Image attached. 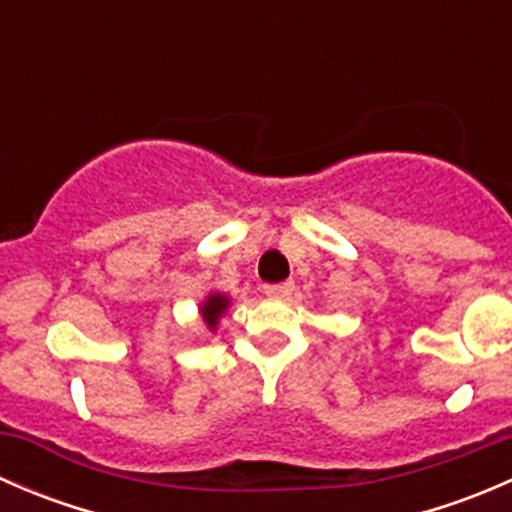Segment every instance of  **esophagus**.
Instances as JSON below:
<instances>
[{"instance_id":"34e87169","label":"esophagus","mask_w":512,"mask_h":512,"mask_svg":"<svg viewBox=\"0 0 512 512\" xmlns=\"http://www.w3.org/2000/svg\"><path fill=\"white\" fill-rule=\"evenodd\" d=\"M294 292V282H280V285H267L265 294L272 299H287Z\"/></svg>"}]
</instances>
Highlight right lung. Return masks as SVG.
Returning a JSON list of instances; mask_svg holds the SVG:
<instances>
[{
  "instance_id": "add662e5",
  "label": "right lung",
  "mask_w": 512,
  "mask_h": 512,
  "mask_svg": "<svg viewBox=\"0 0 512 512\" xmlns=\"http://www.w3.org/2000/svg\"><path fill=\"white\" fill-rule=\"evenodd\" d=\"M227 309H230V297H227L225 292H210L208 297L200 302L198 314H200V319H203L205 329H208L210 334L218 332L220 319L225 317Z\"/></svg>"
}]
</instances>
